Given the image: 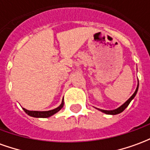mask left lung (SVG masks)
I'll return each instance as SVG.
<instances>
[{
  "instance_id": "8db88e82",
  "label": "left lung",
  "mask_w": 150,
  "mask_h": 150,
  "mask_svg": "<svg viewBox=\"0 0 150 150\" xmlns=\"http://www.w3.org/2000/svg\"><path fill=\"white\" fill-rule=\"evenodd\" d=\"M137 90H138V85H137V89H136L135 92L133 93V95H132V96L129 98V100L126 101L125 103L123 104V105H121L120 107L118 108H116V109H115V110L108 111V110H102V109H99V110H100L101 112H103L106 113V114H109V115H116V114H119V113L122 112L123 111L125 110L126 108L128 107V105H129V103L131 102V100H132V99L135 97L136 94H137Z\"/></svg>"
}]
</instances>
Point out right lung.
<instances>
[{
  "instance_id": "obj_1",
  "label": "right lung",
  "mask_w": 150,
  "mask_h": 150,
  "mask_svg": "<svg viewBox=\"0 0 150 150\" xmlns=\"http://www.w3.org/2000/svg\"><path fill=\"white\" fill-rule=\"evenodd\" d=\"M63 107V101L61 104V105L55 109H53V110L50 111H45V112H38V111H29L26 110L25 108H23V110L27 113L29 116H33V117H41V118H46V117H49L51 116L54 114H55L56 112H58Z\"/></svg>"
}]
</instances>
